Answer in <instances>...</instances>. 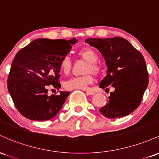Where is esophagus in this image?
Listing matches in <instances>:
<instances>
[{"label": "esophagus", "instance_id": "obj_1", "mask_svg": "<svg viewBox=\"0 0 159 159\" xmlns=\"http://www.w3.org/2000/svg\"><path fill=\"white\" fill-rule=\"evenodd\" d=\"M86 91V93H87V96H93V95L95 94L94 92H93V91H90V90H84Z\"/></svg>", "mask_w": 159, "mask_h": 159}]
</instances>
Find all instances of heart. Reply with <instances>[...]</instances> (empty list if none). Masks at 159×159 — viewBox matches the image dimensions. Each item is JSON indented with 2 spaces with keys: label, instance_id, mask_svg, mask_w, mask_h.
<instances>
[{
  "label": "heart",
  "instance_id": "heart-1",
  "mask_svg": "<svg viewBox=\"0 0 159 159\" xmlns=\"http://www.w3.org/2000/svg\"><path fill=\"white\" fill-rule=\"evenodd\" d=\"M78 55L84 61L87 62L84 73L86 74L80 77L71 78L65 82V87L67 90H84L89 88V85L93 82V73L95 75H99L102 72V68L97 63L98 57L93 49L83 48L78 52ZM60 69L64 74H68L72 69V62L68 56L63 57L60 63Z\"/></svg>",
  "mask_w": 159,
  "mask_h": 159
}]
</instances>
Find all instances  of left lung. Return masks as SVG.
Returning <instances> with one entry per match:
<instances>
[{
  "label": "left lung",
  "instance_id": "left-lung-1",
  "mask_svg": "<svg viewBox=\"0 0 159 159\" xmlns=\"http://www.w3.org/2000/svg\"><path fill=\"white\" fill-rule=\"evenodd\" d=\"M85 42L97 48L106 63L107 75L99 87L115 89L111 93L107 103L99 111L110 119L130 114L140 105L149 83L143 55L126 39L118 36L88 38Z\"/></svg>",
  "mask_w": 159,
  "mask_h": 159
}]
</instances>
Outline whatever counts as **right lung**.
<instances>
[{
	"instance_id": "right-lung-1",
	"label": "right lung",
	"mask_w": 159,
	"mask_h": 159,
	"mask_svg": "<svg viewBox=\"0 0 159 159\" xmlns=\"http://www.w3.org/2000/svg\"><path fill=\"white\" fill-rule=\"evenodd\" d=\"M78 42L72 39H37L17 53L7 80V88L17 110L31 120L45 121L54 118L70 93L48 95V87L57 90L60 63Z\"/></svg>"
}]
</instances>
